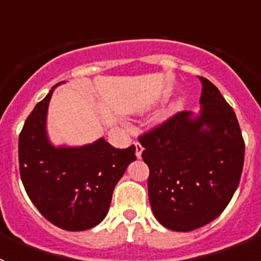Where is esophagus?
<instances>
[{
	"label": "esophagus",
	"instance_id": "esophagus-1",
	"mask_svg": "<svg viewBox=\"0 0 261 261\" xmlns=\"http://www.w3.org/2000/svg\"><path fill=\"white\" fill-rule=\"evenodd\" d=\"M135 145H136V156H137V158H141V154L142 151H144V146H142L140 142H136Z\"/></svg>",
	"mask_w": 261,
	"mask_h": 261
}]
</instances>
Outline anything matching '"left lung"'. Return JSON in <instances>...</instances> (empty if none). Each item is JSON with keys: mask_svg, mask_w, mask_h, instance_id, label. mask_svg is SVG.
<instances>
[{"mask_svg": "<svg viewBox=\"0 0 261 261\" xmlns=\"http://www.w3.org/2000/svg\"><path fill=\"white\" fill-rule=\"evenodd\" d=\"M199 116L176 112L138 137L149 166L147 190L161 225L192 231L220 216L238 188L244 141L231 106L211 81L200 77Z\"/></svg>", "mask_w": 261, "mask_h": 261, "instance_id": "left-lung-1", "label": "left lung"}]
</instances>
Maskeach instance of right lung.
Segmentation results:
<instances>
[{"label":"right lung","mask_w":261,"mask_h":261,"mask_svg":"<svg viewBox=\"0 0 261 261\" xmlns=\"http://www.w3.org/2000/svg\"><path fill=\"white\" fill-rule=\"evenodd\" d=\"M55 87L32 110L19 135L20 179L30 200L50 223L82 231L105 220L115 186L136 161V146L116 149L105 138L81 147L53 146L45 121Z\"/></svg>","instance_id":"1"}]
</instances>
